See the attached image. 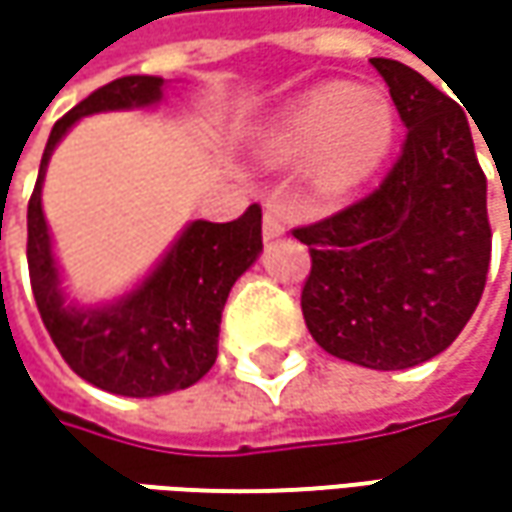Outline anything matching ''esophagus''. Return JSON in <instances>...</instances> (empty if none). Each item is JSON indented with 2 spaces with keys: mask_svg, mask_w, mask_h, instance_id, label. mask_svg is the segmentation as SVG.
Listing matches in <instances>:
<instances>
[{
  "mask_svg": "<svg viewBox=\"0 0 512 512\" xmlns=\"http://www.w3.org/2000/svg\"><path fill=\"white\" fill-rule=\"evenodd\" d=\"M285 233V216L279 207H267L265 216H262V236L265 239H279Z\"/></svg>",
  "mask_w": 512,
  "mask_h": 512,
  "instance_id": "obj_1",
  "label": "esophagus"
}]
</instances>
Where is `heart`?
<instances>
[{
  "label": "heart",
  "instance_id": "obj_1",
  "mask_svg": "<svg viewBox=\"0 0 512 512\" xmlns=\"http://www.w3.org/2000/svg\"><path fill=\"white\" fill-rule=\"evenodd\" d=\"M396 139V110L382 93L333 82L285 110L267 130L259 156L270 165L307 159L322 196H344L373 176Z\"/></svg>",
  "mask_w": 512,
  "mask_h": 512
}]
</instances>
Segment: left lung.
I'll use <instances>...</instances> for the list:
<instances>
[{"instance_id": "left-lung-1", "label": "left lung", "mask_w": 512, "mask_h": 512, "mask_svg": "<svg viewBox=\"0 0 512 512\" xmlns=\"http://www.w3.org/2000/svg\"><path fill=\"white\" fill-rule=\"evenodd\" d=\"M370 65L407 128L402 156L373 193L293 236L310 247L302 313L319 347L404 370L447 350L482 299L487 179L450 96L396 59Z\"/></svg>"}]
</instances>
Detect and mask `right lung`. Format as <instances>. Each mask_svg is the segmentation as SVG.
Returning <instances> with one entry per match:
<instances>
[{
    "mask_svg": "<svg viewBox=\"0 0 512 512\" xmlns=\"http://www.w3.org/2000/svg\"><path fill=\"white\" fill-rule=\"evenodd\" d=\"M162 88V76H122L68 110L50 130L28 202L30 287L50 339L76 376L133 399L185 390L213 367L227 293L262 253V207L250 205L236 222H190L148 279L122 299L90 307L68 302L42 213L50 153L82 116L150 108Z\"/></svg>",
    "mask_w": 512,
    "mask_h": 512,
    "instance_id": "1",
    "label": "right lung"
}]
</instances>
